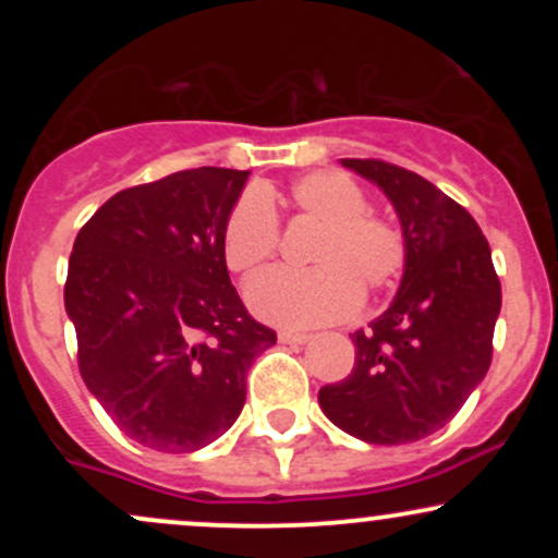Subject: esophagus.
I'll return each mask as SVG.
<instances>
[{
	"label": "esophagus",
	"instance_id": "obj_1",
	"mask_svg": "<svg viewBox=\"0 0 558 558\" xmlns=\"http://www.w3.org/2000/svg\"><path fill=\"white\" fill-rule=\"evenodd\" d=\"M278 338H280V343H293V345H301V343H306L310 341V332H296V330H280L278 332Z\"/></svg>",
	"mask_w": 558,
	"mask_h": 558
}]
</instances>
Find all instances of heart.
I'll return each instance as SVG.
<instances>
[{
	"label": "heart",
	"mask_w": 558,
	"mask_h": 558,
	"mask_svg": "<svg viewBox=\"0 0 558 558\" xmlns=\"http://www.w3.org/2000/svg\"><path fill=\"white\" fill-rule=\"evenodd\" d=\"M296 217L315 222L306 248L310 270H275L246 286L254 315L286 328H310L349 315L360 291L377 293L399 278L407 248L401 233L367 215V196L343 172L301 175L288 191ZM270 191L246 194L230 209L222 228V259L235 275L259 272L278 246V217Z\"/></svg>",
	"instance_id": "b5f03b06"
}]
</instances>
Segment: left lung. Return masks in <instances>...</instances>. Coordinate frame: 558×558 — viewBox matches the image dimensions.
<instances>
[{
	"label": "left lung",
	"instance_id": "obj_1",
	"mask_svg": "<svg viewBox=\"0 0 558 558\" xmlns=\"http://www.w3.org/2000/svg\"><path fill=\"white\" fill-rule=\"evenodd\" d=\"M341 165L393 204L407 259L388 310L351 332L354 369L319 388V409L364 444H412L440 430L483 383L501 283L483 230L438 185L380 159Z\"/></svg>",
	"mask_w": 558,
	"mask_h": 558
}]
</instances>
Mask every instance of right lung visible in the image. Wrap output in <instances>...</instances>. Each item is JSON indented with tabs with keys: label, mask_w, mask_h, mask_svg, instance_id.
<instances>
[{
	"label": "right lung",
	"mask_w": 558,
	"mask_h": 558,
	"mask_svg": "<svg viewBox=\"0 0 558 558\" xmlns=\"http://www.w3.org/2000/svg\"><path fill=\"white\" fill-rule=\"evenodd\" d=\"M248 170L196 168L107 198L73 243L65 310L94 399L136 444L209 446L239 420L275 332L246 312L222 228Z\"/></svg>",
	"instance_id": "right-lung-1"
}]
</instances>
